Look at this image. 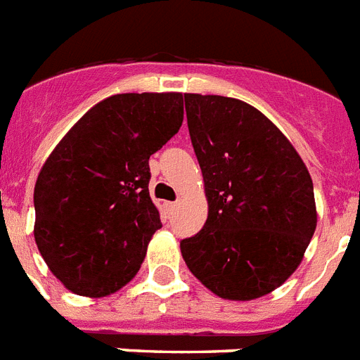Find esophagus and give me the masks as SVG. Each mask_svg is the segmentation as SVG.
Wrapping results in <instances>:
<instances>
[{
	"mask_svg": "<svg viewBox=\"0 0 360 360\" xmlns=\"http://www.w3.org/2000/svg\"><path fill=\"white\" fill-rule=\"evenodd\" d=\"M177 207H179V203H177V201H170V203H166V210H168L170 214H174L175 210H177Z\"/></svg>",
	"mask_w": 360,
	"mask_h": 360,
	"instance_id": "1",
	"label": "esophagus"
}]
</instances>
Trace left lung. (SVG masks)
<instances>
[{
	"instance_id": "1",
	"label": "left lung",
	"mask_w": 360,
	"mask_h": 360,
	"mask_svg": "<svg viewBox=\"0 0 360 360\" xmlns=\"http://www.w3.org/2000/svg\"><path fill=\"white\" fill-rule=\"evenodd\" d=\"M185 107L209 216L181 240V255L216 296H266L302 264L316 229L311 174L290 140L246 101L185 94Z\"/></svg>"
}]
</instances>
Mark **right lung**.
<instances>
[{
  "label": "right lung",
  "instance_id": "add662e5",
  "mask_svg": "<svg viewBox=\"0 0 360 360\" xmlns=\"http://www.w3.org/2000/svg\"><path fill=\"white\" fill-rule=\"evenodd\" d=\"M183 94H116L55 146L34 185V242L74 294L105 297L136 276L162 227L150 157L179 131Z\"/></svg>",
  "mask_w": 360,
  "mask_h": 360
}]
</instances>
